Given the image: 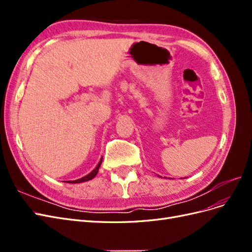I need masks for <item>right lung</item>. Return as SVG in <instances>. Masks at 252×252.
I'll return each mask as SVG.
<instances>
[{
	"instance_id": "1",
	"label": "right lung",
	"mask_w": 252,
	"mask_h": 252,
	"mask_svg": "<svg viewBox=\"0 0 252 252\" xmlns=\"http://www.w3.org/2000/svg\"><path fill=\"white\" fill-rule=\"evenodd\" d=\"M102 158L100 159V162H98V164L96 165V167L95 168L91 171L90 173H88L87 175H85V177H83V178H81V179H78V180H74V181H67V183H71V184H75V183H82V182H87V181H89V180H93L95 175L97 174V172H98V168H100V166H101V164H102Z\"/></svg>"
}]
</instances>
